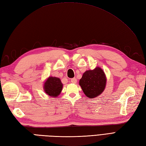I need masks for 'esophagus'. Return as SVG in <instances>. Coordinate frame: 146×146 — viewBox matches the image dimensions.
<instances>
[{"label":"esophagus","mask_w":146,"mask_h":146,"mask_svg":"<svg viewBox=\"0 0 146 146\" xmlns=\"http://www.w3.org/2000/svg\"><path fill=\"white\" fill-rule=\"evenodd\" d=\"M71 82L73 83H76L77 82V80L75 78H73L72 79H71Z\"/></svg>","instance_id":"esophagus-1"}]
</instances>
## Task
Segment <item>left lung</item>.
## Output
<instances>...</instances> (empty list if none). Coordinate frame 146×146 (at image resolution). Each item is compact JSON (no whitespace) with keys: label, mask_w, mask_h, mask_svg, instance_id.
<instances>
[{"label":"left lung","mask_w":146,"mask_h":146,"mask_svg":"<svg viewBox=\"0 0 146 146\" xmlns=\"http://www.w3.org/2000/svg\"><path fill=\"white\" fill-rule=\"evenodd\" d=\"M106 81L104 71L97 67L93 70L85 71L80 80L79 84L86 96L93 98L104 92Z\"/></svg>","instance_id":"8db88e82"}]
</instances>
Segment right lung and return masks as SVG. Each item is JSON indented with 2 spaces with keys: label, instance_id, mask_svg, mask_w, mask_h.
Here are the masks:
<instances>
[{
  "label": "right lung",
  "instance_id": "1",
  "mask_svg": "<svg viewBox=\"0 0 146 146\" xmlns=\"http://www.w3.org/2000/svg\"><path fill=\"white\" fill-rule=\"evenodd\" d=\"M62 88L63 84L60 79L56 77H49L47 81L44 83V91L51 97H56L61 93Z\"/></svg>",
  "mask_w": 146,
  "mask_h": 146
}]
</instances>
